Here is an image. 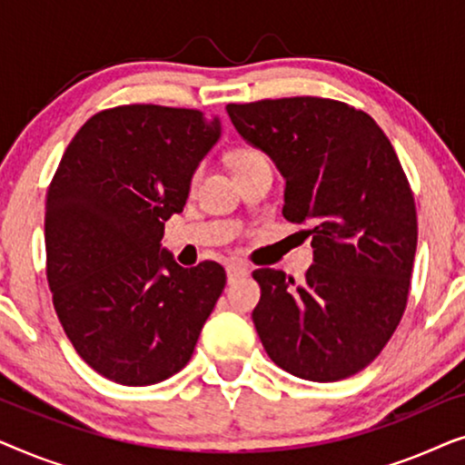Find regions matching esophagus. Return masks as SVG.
I'll list each match as a JSON object with an SVG mask.
<instances>
[{
    "label": "esophagus",
    "instance_id": "1",
    "mask_svg": "<svg viewBox=\"0 0 465 465\" xmlns=\"http://www.w3.org/2000/svg\"><path fill=\"white\" fill-rule=\"evenodd\" d=\"M250 272V269H247L245 262H241V260H232V262H228L226 266V275H228V282H234L237 277H243Z\"/></svg>",
    "mask_w": 465,
    "mask_h": 465
}]
</instances>
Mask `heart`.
I'll use <instances>...</instances> for the list:
<instances>
[{"mask_svg": "<svg viewBox=\"0 0 465 465\" xmlns=\"http://www.w3.org/2000/svg\"><path fill=\"white\" fill-rule=\"evenodd\" d=\"M258 158H264V156L260 154L256 148H234L231 154H228V164H231L234 171V169L245 167V164H250L253 161H258Z\"/></svg>", "mask_w": 465, "mask_h": 465, "instance_id": "heart-1", "label": "heart"}]
</instances>
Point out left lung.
Here are the masks:
<instances>
[{
	"mask_svg": "<svg viewBox=\"0 0 465 465\" xmlns=\"http://www.w3.org/2000/svg\"><path fill=\"white\" fill-rule=\"evenodd\" d=\"M226 112L282 171L283 218L307 224L313 245L301 285L283 271H253L260 341L294 377H351L383 351L409 301L417 209L396 150L366 112L342 101L262 99Z\"/></svg>",
	"mask_w": 465,
	"mask_h": 465,
	"instance_id": "obj_1",
	"label": "left lung"
}]
</instances>
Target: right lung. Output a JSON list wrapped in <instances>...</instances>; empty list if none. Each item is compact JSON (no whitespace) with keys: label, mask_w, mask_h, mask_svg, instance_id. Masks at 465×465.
Segmentation results:
<instances>
[{"label":"right lung","mask_w":465,"mask_h":465,"mask_svg":"<svg viewBox=\"0 0 465 465\" xmlns=\"http://www.w3.org/2000/svg\"><path fill=\"white\" fill-rule=\"evenodd\" d=\"M199 110L118 105L75 133L46 196V275L67 339L120 385H154L193 358L226 285L218 262L183 269L161 247L196 167L220 139Z\"/></svg>","instance_id":"obj_1"}]
</instances>
